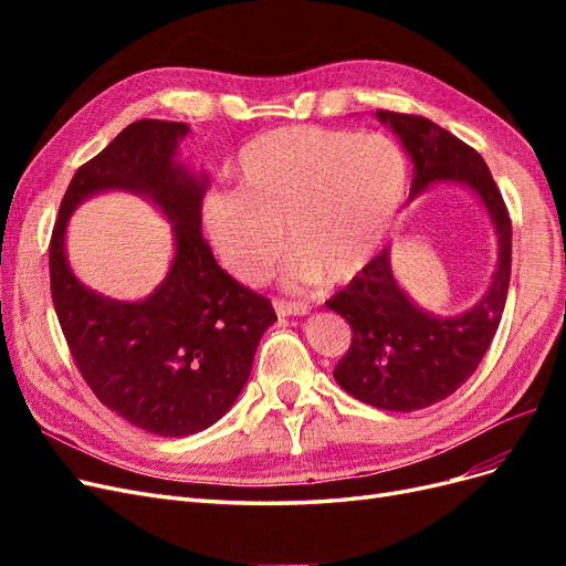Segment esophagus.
I'll list each match as a JSON object with an SVG mask.
<instances>
[{
    "label": "esophagus",
    "instance_id": "34e87169",
    "mask_svg": "<svg viewBox=\"0 0 566 566\" xmlns=\"http://www.w3.org/2000/svg\"><path fill=\"white\" fill-rule=\"evenodd\" d=\"M273 310H276L279 316H304V314H310V304L273 300Z\"/></svg>",
    "mask_w": 566,
    "mask_h": 566
}]
</instances>
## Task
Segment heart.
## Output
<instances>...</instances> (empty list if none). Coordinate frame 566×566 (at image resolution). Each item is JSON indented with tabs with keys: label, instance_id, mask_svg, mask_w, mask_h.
<instances>
[{
	"label": "heart",
	"instance_id": "1",
	"mask_svg": "<svg viewBox=\"0 0 566 566\" xmlns=\"http://www.w3.org/2000/svg\"><path fill=\"white\" fill-rule=\"evenodd\" d=\"M233 175L235 188L205 196L200 219L219 262L243 283L262 276L283 233L290 285L352 281L382 248L408 186L389 136L323 127L260 134L238 153Z\"/></svg>",
	"mask_w": 566,
	"mask_h": 566
}]
</instances>
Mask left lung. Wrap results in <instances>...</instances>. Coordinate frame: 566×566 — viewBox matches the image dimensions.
Instances as JSON below:
<instances>
[{
  "label": "left lung",
  "mask_w": 566,
  "mask_h": 566,
  "mask_svg": "<svg viewBox=\"0 0 566 566\" xmlns=\"http://www.w3.org/2000/svg\"><path fill=\"white\" fill-rule=\"evenodd\" d=\"M375 117L399 136L413 163L408 200L437 184L465 186L482 202L499 238L491 285L462 314L441 316L410 300L391 271L389 245L325 302L354 331L347 356L333 370L337 385L375 408L410 413L451 397L484 358L507 300L512 224L499 186L474 148L427 117L391 111Z\"/></svg>",
  "instance_id": "obj_1"
}]
</instances>
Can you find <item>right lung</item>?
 I'll return each mask as SVG.
<instances>
[{
	"label": "right lung",
	"instance_id": "obj_1",
	"mask_svg": "<svg viewBox=\"0 0 566 566\" xmlns=\"http://www.w3.org/2000/svg\"><path fill=\"white\" fill-rule=\"evenodd\" d=\"M188 132L165 119H136L119 132L75 172L49 245L51 300L82 378L101 403L158 437L196 434L224 416L276 321L271 302L235 283L202 241L210 179L179 160ZM108 190L146 197L174 224L166 279L136 303L96 294L66 262V221L84 199Z\"/></svg>",
	"mask_w": 566,
	"mask_h": 566
}]
</instances>
